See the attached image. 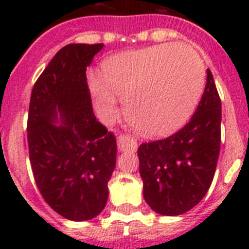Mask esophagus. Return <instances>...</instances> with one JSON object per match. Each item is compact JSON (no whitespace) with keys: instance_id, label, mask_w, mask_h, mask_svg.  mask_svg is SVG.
I'll return each instance as SVG.
<instances>
[{"instance_id":"34e87169","label":"esophagus","mask_w":249,"mask_h":249,"mask_svg":"<svg viewBox=\"0 0 249 249\" xmlns=\"http://www.w3.org/2000/svg\"><path fill=\"white\" fill-rule=\"evenodd\" d=\"M137 141L130 136H121L117 137V148L119 151H136L137 150Z\"/></svg>"}]
</instances>
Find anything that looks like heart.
<instances>
[{
    "label": "heart",
    "mask_w": 249,
    "mask_h": 249,
    "mask_svg": "<svg viewBox=\"0 0 249 249\" xmlns=\"http://www.w3.org/2000/svg\"><path fill=\"white\" fill-rule=\"evenodd\" d=\"M90 93L103 119L119 112L117 97L137 130L163 137L179 129L196 108L204 89V66L190 48L163 44L117 55L91 76Z\"/></svg>",
    "instance_id": "heart-1"
}]
</instances>
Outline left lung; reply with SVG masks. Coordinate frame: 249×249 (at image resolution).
Returning <instances> with one entry per match:
<instances>
[{
    "label": "left lung",
    "instance_id": "1",
    "mask_svg": "<svg viewBox=\"0 0 249 249\" xmlns=\"http://www.w3.org/2000/svg\"><path fill=\"white\" fill-rule=\"evenodd\" d=\"M221 144V99L207 70V85L187 124L165 140L138 147L146 203L163 216L189 212L213 181Z\"/></svg>",
    "mask_w": 249,
    "mask_h": 249
}]
</instances>
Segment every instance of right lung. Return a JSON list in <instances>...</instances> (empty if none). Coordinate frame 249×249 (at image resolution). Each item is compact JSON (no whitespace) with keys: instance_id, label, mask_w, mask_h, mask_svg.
Listing matches in <instances>:
<instances>
[{"instance_id":"right-lung-1","label":"right lung","mask_w":249,"mask_h":249,"mask_svg":"<svg viewBox=\"0 0 249 249\" xmlns=\"http://www.w3.org/2000/svg\"><path fill=\"white\" fill-rule=\"evenodd\" d=\"M103 44H70L56 53L33 86L28 147L45 201L71 221L103 211L116 165V138L97 121L86 67Z\"/></svg>"}]
</instances>
